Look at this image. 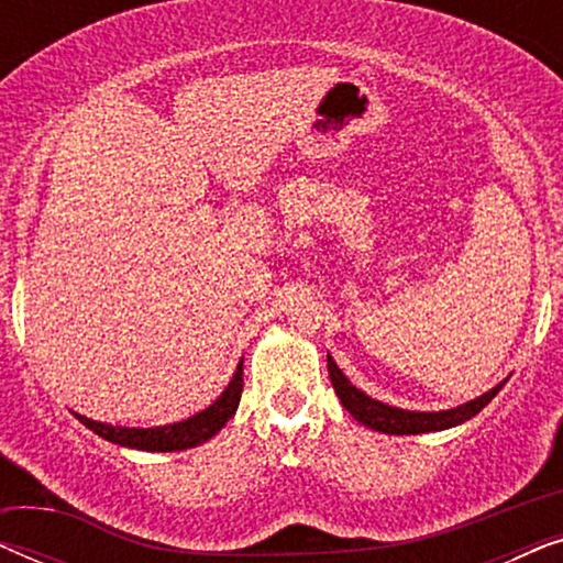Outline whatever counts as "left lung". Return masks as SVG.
<instances>
[{
	"label": "left lung",
	"mask_w": 563,
	"mask_h": 563,
	"mask_svg": "<svg viewBox=\"0 0 563 563\" xmlns=\"http://www.w3.org/2000/svg\"><path fill=\"white\" fill-rule=\"evenodd\" d=\"M328 374L333 382V389L341 405L356 418L361 426L379 430L387 435H420V433H435V430H449L456 428L461 422L472 420L474 415H479L492 399L497 397V391L505 387V382H499L497 387L484 391L482 397L468 399V402L451 407V410H438V412H420V410H402V407L384 405L379 399H372L366 391L353 387L333 356L328 353Z\"/></svg>",
	"instance_id": "obj_1"
}]
</instances>
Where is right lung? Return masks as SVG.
Returning a JSON list of instances; mask_svg holds the SVG:
<instances>
[{"instance_id":"right-lung-1","label":"right lung","mask_w":563,"mask_h":563,"mask_svg":"<svg viewBox=\"0 0 563 563\" xmlns=\"http://www.w3.org/2000/svg\"><path fill=\"white\" fill-rule=\"evenodd\" d=\"M243 391V358L238 364L233 379L222 395L214 399L210 407H205L202 412L191 415L187 420L172 422V426H158V428H122V426H110V422L89 420L84 415L74 412L76 420L84 422L89 430H95L99 438L104 441L125 445V449H137V451H187L195 449V445L210 441L212 435H218L225 422L233 418L238 410V402H241Z\"/></svg>"}]
</instances>
